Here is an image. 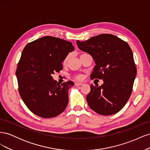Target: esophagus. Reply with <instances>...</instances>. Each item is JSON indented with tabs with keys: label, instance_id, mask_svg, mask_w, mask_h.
Masks as SVG:
<instances>
[{
	"label": "esophagus",
	"instance_id": "obj_1",
	"mask_svg": "<svg viewBox=\"0 0 150 150\" xmlns=\"http://www.w3.org/2000/svg\"><path fill=\"white\" fill-rule=\"evenodd\" d=\"M83 84L82 83H75V86H81V85H82Z\"/></svg>",
	"mask_w": 150,
	"mask_h": 150
}]
</instances>
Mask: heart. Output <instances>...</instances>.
I'll return each mask as SVG.
<instances>
[{"instance_id": "b5f03b06", "label": "heart", "mask_w": 150, "mask_h": 150, "mask_svg": "<svg viewBox=\"0 0 150 150\" xmlns=\"http://www.w3.org/2000/svg\"><path fill=\"white\" fill-rule=\"evenodd\" d=\"M69 56H67L64 59V61H63V64H66L67 63V62H68V61H69ZM75 78H76V79H78V80H82V79H83V75H81V74H78V75H77V76H75Z\"/></svg>"}]
</instances>
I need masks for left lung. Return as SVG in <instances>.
<instances>
[{
    "label": "left lung",
    "instance_id": "1",
    "mask_svg": "<svg viewBox=\"0 0 150 150\" xmlns=\"http://www.w3.org/2000/svg\"><path fill=\"white\" fill-rule=\"evenodd\" d=\"M81 51L92 56L96 66L91 79H103V84L91 85L86 96L90 108L99 115L119 112L132 93L137 76L133 52L126 42L117 36L103 34L86 41H76Z\"/></svg>",
    "mask_w": 150,
    "mask_h": 150
}]
</instances>
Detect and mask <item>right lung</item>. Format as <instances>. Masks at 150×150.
I'll list each match as a JSON object with an SVG mask.
<instances>
[{
	"instance_id": "obj_1",
	"label": "right lung",
	"mask_w": 150,
	"mask_h": 150,
	"mask_svg": "<svg viewBox=\"0 0 150 150\" xmlns=\"http://www.w3.org/2000/svg\"><path fill=\"white\" fill-rule=\"evenodd\" d=\"M74 50L71 42L52 36L35 40L23 49L16 74L21 97L34 114L50 118L66 108L74 83L60 84L52 76L62 69L63 61Z\"/></svg>"
}]
</instances>
